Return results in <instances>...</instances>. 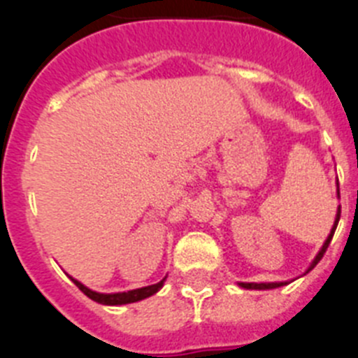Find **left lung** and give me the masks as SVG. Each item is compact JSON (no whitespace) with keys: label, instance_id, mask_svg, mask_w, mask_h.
Returning a JSON list of instances; mask_svg holds the SVG:
<instances>
[{"label":"left lung","instance_id":"left-lung-1","mask_svg":"<svg viewBox=\"0 0 358 358\" xmlns=\"http://www.w3.org/2000/svg\"><path fill=\"white\" fill-rule=\"evenodd\" d=\"M338 196H341V191H338ZM338 220H341V206H338L337 218H335V224H333V229H331V233H329V236H327V240H326V242H324L322 249H320V251H318L317 258H315V260H313V264H311V266H309V269H308V271H311V269H313V267L317 266V264L320 262V260H322L324 253H326V251H327V245H329V242H331L333 235H335V229H337ZM284 284H286V282H269V284H245V282H242V284H240V286H242V287H245V289H275V287H280V286H284Z\"/></svg>","mask_w":358,"mask_h":358}]
</instances>
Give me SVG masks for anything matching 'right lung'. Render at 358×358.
Segmentation results:
<instances>
[{"label": "right lung", "instance_id": "obj_1", "mask_svg": "<svg viewBox=\"0 0 358 358\" xmlns=\"http://www.w3.org/2000/svg\"><path fill=\"white\" fill-rule=\"evenodd\" d=\"M72 282L76 284L80 289L85 293L89 299H92L94 302H100V304H107V306H120V304H131V302H138V300H143L147 296L155 295L156 291L160 289L164 286V280H160L158 284H152V286L147 287H140V289H133L127 291V293H113V295H105V293H96V291H91L89 287H85L83 284H80L78 280L72 278Z\"/></svg>", "mask_w": 358, "mask_h": 358}]
</instances>
